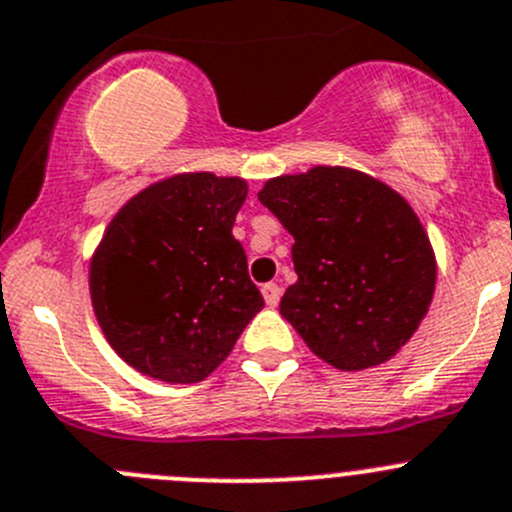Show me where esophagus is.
I'll use <instances>...</instances> for the list:
<instances>
[{
  "label": "esophagus",
  "instance_id": "34e87169",
  "mask_svg": "<svg viewBox=\"0 0 512 512\" xmlns=\"http://www.w3.org/2000/svg\"><path fill=\"white\" fill-rule=\"evenodd\" d=\"M262 295H265V302L270 307H277V302H280V295L282 290L275 285V282H267V285H262Z\"/></svg>",
  "mask_w": 512,
  "mask_h": 512
}]
</instances>
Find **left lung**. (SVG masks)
Instances as JSON below:
<instances>
[{"mask_svg": "<svg viewBox=\"0 0 512 512\" xmlns=\"http://www.w3.org/2000/svg\"><path fill=\"white\" fill-rule=\"evenodd\" d=\"M257 197L295 237L282 317L337 370L390 360L435 290L433 247L408 202L345 167L275 177Z\"/></svg>", "mask_w": 512, "mask_h": 512, "instance_id": "8db88e82", "label": "left lung"}]
</instances>
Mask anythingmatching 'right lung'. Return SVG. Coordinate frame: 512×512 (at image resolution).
<instances>
[{"instance_id":"add662e5","label":"right lung","mask_w":512,"mask_h":512,"mask_svg":"<svg viewBox=\"0 0 512 512\" xmlns=\"http://www.w3.org/2000/svg\"><path fill=\"white\" fill-rule=\"evenodd\" d=\"M237 177L177 175L132 197L92 267L94 315L122 360L165 382H200L265 307L232 237Z\"/></svg>"}]
</instances>
